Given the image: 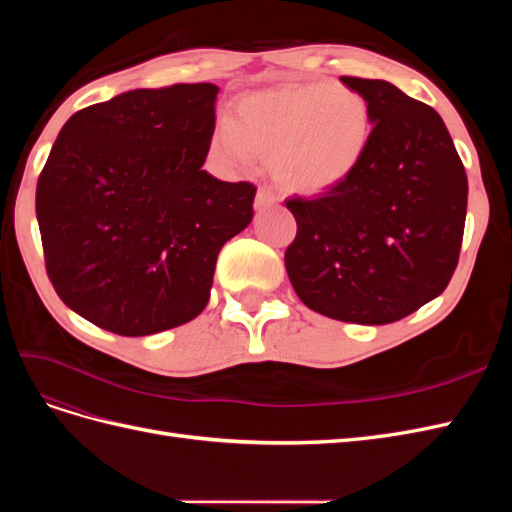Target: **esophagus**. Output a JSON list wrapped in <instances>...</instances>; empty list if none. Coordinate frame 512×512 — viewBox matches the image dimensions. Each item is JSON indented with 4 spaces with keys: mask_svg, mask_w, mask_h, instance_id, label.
<instances>
[{
    "mask_svg": "<svg viewBox=\"0 0 512 512\" xmlns=\"http://www.w3.org/2000/svg\"><path fill=\"white\" fill-rule=\"evenodd\" d=\"M277 203V196L271 192V190H267V188H260L258 190V194H256V209H267V207H273Z\"/></svg>",
    "mask_w": 512,
    "mask_h": 512,
    "instance_id": "1",
    "label": "esophagus"
}]
</instances>
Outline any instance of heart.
<instances>
[{"label":"heart","mask_w":512,"mask_h":512,"mask_svg":"<svg viewBox=\"0 0 512 512\" xmlns=\"http://www.w3.org/2000/svg\"><path fill=\"white\" fill-rule=\"evenodd\" d=\"M371 108L342 83H294L245 94L232 119L215 126L211 153L224 168H247L269 156L282 188L324 194L348 181L367 156Z\"/></svg>","instance_id":"1"}]
</instances>
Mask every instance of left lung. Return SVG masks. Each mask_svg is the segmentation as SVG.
<instances>
[{
    "instance_id": "obj_1",
    "label": "left lung",
    "mask_w": 512,
    "mask_h": 512,
    "mask_svg": "<svg viewBox=\"0 0 512 512\" xmlns=\"http://www.w3.org/2000/svg\"><path fill=\"white\" fill-rule=\"evenodd\" d=\"M339 81L369 102V151L337 188L286 200L297 237L284 262L294 292L314 312L389 324L440 297L451 282L466 226L468 177L431 106L389 81Z\"/></svg>"
}]
</instances>
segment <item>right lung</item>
Wrapping results in <instances>:
<instances>
[{"mask_svg": "<svg viewBox=\"0 0 512 512\" xmlns=\"http://www.w3.org/2000/svg\"><path fill=\"white\" fill-rule=\"evenodd\" d=\"M218 91L132 89L61 128L36 188L44 262L96 327L143 337L194 320L224 243L252 222L254 185L203 170Z\"/></svg>", "mask_w": 512, "mask_h": 512, "instance_id": "1", "label": "right lung"}]
</instances>
